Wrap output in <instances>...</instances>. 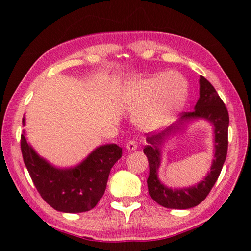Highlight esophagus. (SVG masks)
<instances>
[{"instance_id": "1", "label": "esophagus", "mask_w": 251, "mask_h": 251, "mask_svg": "<svg viewBox=\"0 0 251 251\" xmlns=\"http://www.w3.org/2000/svg\"><path fill=\"white\" fill-rule=\"evenodd\" d=\"M126 148L128 151H136V148H137V144H136L135 141H129L128 143L126 144Z\"/></svg>"}]
</instances>
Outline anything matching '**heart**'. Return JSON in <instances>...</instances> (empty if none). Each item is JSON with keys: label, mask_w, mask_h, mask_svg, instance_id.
Returning a JSON list of instances; mask_svg holds the SVG:
<instances>
[{"label": "heart", "mask_w": 251, "mask_h": 251, "mask_svg": "<svg viewBox=\"0 0 251 251\" xmlns=\"http://www.w3.org/2000/svg\"><path fill=\"white\" fill-rule=\"evenodd\" d=\"M188 96L189 86L184 76L176 72H159L127 80L118 101L123 107L136 112L135 122L142 129L158 130L176 121Z\"/></svg>", "instance_id": "1"}]
</instances>
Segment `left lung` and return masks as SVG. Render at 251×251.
I'll use <instances>...</instances> for the list:
<instances>
[{
  "instance_id": "obj_1",
  "label": "left lung",
  "mask_w": 251,
  "mask_h": 251,
  "mask_svg": "<svg viewBox=\"0 0 251 251\" xmlns=\"http://www.w3.org/2000/svg\"><path fill=\"white\" fill-rule=\"evenodd\" d=\"M205 119L214 130V159L210 172L198 184L184 189H172L164 185L158 178V169L161 164V151L164 143L173 135L185 129L189 122ZM229 115L224 101L208 80L199 78V99L193 112L182 113L179 121L167 129L156 135H148L147 145L144 154L150 164V176L147 179L148 193L160 206L171 209H188L201 203L217 181L222 172L228 150Z\"/></svg>"
}]
</instances>
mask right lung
Listing matches in <instances>:
<instances>
[{
  "label": "right lung",
  "instance_id": "add662e5",
  "mask_svg": "<svg viewBox=\"0 0 251 251\" xmlns=\"http://www.w3.org/2000/svg\"><path fill=\"white\" fill-rule=\"evenodd\" d=\"M25 125V116L23 117ZM21 151L29 176L42 198L62 212H84L94 208L103 197L110 169L122 157V148L106 144L95 148L78 165L70 168L54 166L41 157L21 135Z\"/></svg>",
  "mask_w": 251,
  "mask_h": 251
}]
</instances>
